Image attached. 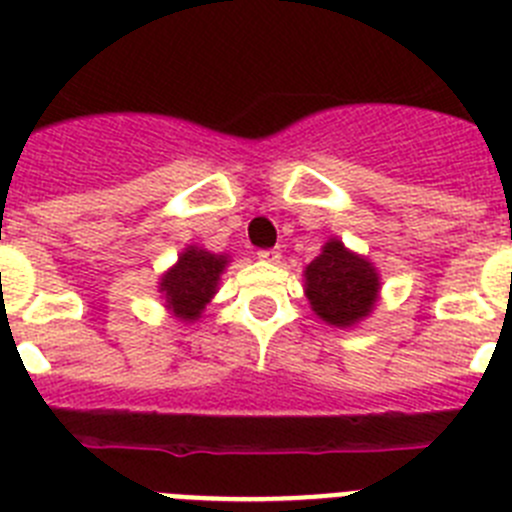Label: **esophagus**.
Wrapping results in <instances>:
<instances>
[{"label":"esophagus","instance_id":"34e87169","mask_svg":"<svg viewBox=\"0 0 512 512\" xmlns=\"http://www.w3.org/2000/svg\"><path fill=\"white\" fill-rule=\"evenodd\" d=\"M282 259V251L279 248H266V251H259V261H266V264H277Z\"/></svg>","mask_w":512,"mask_h":512}]
</instances>
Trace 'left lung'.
Here are the masks:
<instances>
[{
	"instance_id": "obj_1",
	"label": "left lung",
	"mask_w": 512,
	"mask_h": 512,
	"mask_svg": "<svg viewBox=\"0 0 512 512\" xmlns=\"http://www.w3.org/2000/svg\"><path fill=\"white\" fill-rule=\"evenodd\" d=\"M305 295L320 320L336 328H351L377 305L379 274L364 256L348 251L338 238H330L320 256L307 264Z\"/></svg>"
}]
</instances>
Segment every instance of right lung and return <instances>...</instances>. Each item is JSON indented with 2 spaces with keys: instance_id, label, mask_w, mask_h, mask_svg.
I'll return each mask as SVG.
<instances>
[{
  "instance_id": "add662e5",
  "label": "right lung",
  "mask_w": 512,
  "mask_h": 512,
  "mask_svg": "<svg viewBox=\"0 0 512 512\" xmlns=\"http://www.w3.org/2000/svg\"><path fill=\"white\" fill-rule=\"evenodd\" d=\"M228 266V256L205 251V248H184L179 261L161 277V295L174 318L194 323L217 292L220 274Z\"/></svg>"
}]
</instances>
